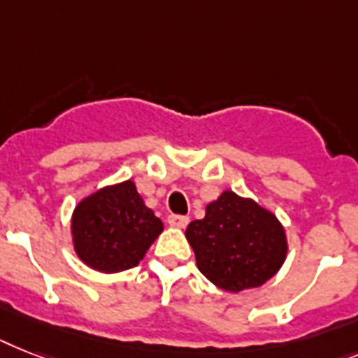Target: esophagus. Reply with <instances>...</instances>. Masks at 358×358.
<instances>
[{
	"label": "esophagus",
	"instance_id": "obj_1",
	"mask_svg": "<svg viewBox=\"0 0 358 358\" xmlns=\"http://www.w3.org/2000/svg\"><path fill=\"white\" fill-rule=\"evenodd\" d=\"M188 217L186 215H179V214H170L168 215V223L172 227H177V229H185L188 225Z\"/></svg>",
	"mask_w": 358,
	"mask_h": 358
}]
</instances>
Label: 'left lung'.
I'll return each instance as SVG.
<instances>
[{"label":"left lung","instance_id":"obj_1","mask_svg":"<svg viewBox=\"0 0 358 358\" xmlns=\"http://www.w3.org/2000/svg\"><path fill=\"white\" fill-rule=\"evenodd\" d=\"M186 239L197 268L230 292L259 287L278 273L287 254L276 215L229 190L206 206L203 220L186 227Z\"/></svg>","mask_w":358,"mask_h":358}]
</instances>
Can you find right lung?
Returning <instances> with one entry per match:
<instances>
[{
  "instance_id": "add662e5",
  "label": "right lung",
  "mask_w": 358,
  "mask_h": 358,
  "mask_svg": "<svg viewBox=\"0 0 358 358\" xmlns=\"http://www.w3.org/2000/svg\"><path fill=\"white\" fill-rule=\"evenodd\" d=\"M78 258L100 273L131 268L162 232V221L144 205L135 182L124 181L80 201L73 214Z\"/></svg>"
}]
</instances>
